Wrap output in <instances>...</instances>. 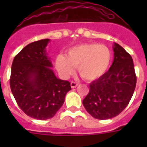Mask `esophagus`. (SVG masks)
I'll return each instance as SVG.
<instances>
[{
  "label": "esophagus",
  "instance_id": "esophagus-1",
  "mask_svg": "<svg viewBox=\"0 0 147 147\" xmlns=\"http://www.w3.org/2000/svg\"><path fill=\"white\" fill-rule=\"evenodd\" d=\"M78 85H79V83L76 82H71V87L72 88H76V87L78 86Z\"/></svg>",
  "mask_w": 147,
  "mask_h": 147
}]
</instances>
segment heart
<instances>
[{
  "instance_id": "b5f03b06",
  "label": "heart",
  "mask_w": 147,
  "mask_h": 147,
  "mask_svg": "<svg viewBox=\"0 0 147 147\" xmlns=\"http://www.w3.org/2000/svg\"><path fill=\"white\" fill-rule=\"evenodd\" d=\"M108 47L98 43H83L68 49L66 57H56V67L63 77L72 75L78 67L80 76L86 81H94L105 74L111 62Z\"/></svg>"
}]
</instances>
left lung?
I'll list each match as a JSON object with an SVG mask.
<instances>
[{"label":"left lung","instance_id":"obj_1","mask_svg":"<svg viewBox=\"0 0 147 147\" xmlns=\"http://www.w3.org/2000/svg\"><path fill=\"white\" fill-rule=\"evenodd\" d=\"M113 49L112 65L103 76L90 84L89 93L82 102L88 113L99 120L120 114L129 104L136 85L132 57L116 42Z\"/></svg>","mask_w":147,"mask_h":147}]
</instances>
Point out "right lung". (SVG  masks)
I'll use <instances>...</instances> for the list:
<instances>
[{"label": "right lung", "mask_w": 147, "mask_h": 147, "mask_svg": "<svg viewBox=\"0 0 147 147\" xmlns=\"http://www.w3.org/2000/svg\"><path fill=\"white\" fill-rule=\"evenodd\" d=\"M49 39L38 40L23 48L11 65L10 88L20 108L38 120L54 117L71 90L68 81L58 79L46 52Z\"/></svg>", "instance_id": "add662e5"}]
</instances>
